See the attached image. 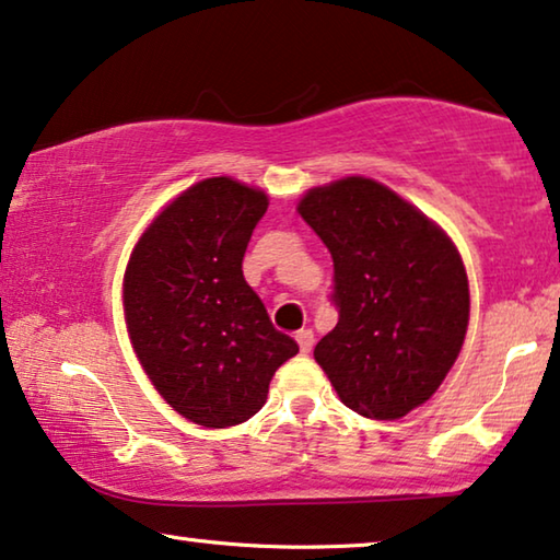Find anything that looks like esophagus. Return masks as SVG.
Returning <instances> with one entry per match:
<instances>
[{"label":"esophagus","mask_w":560,"mask_h":560,"mask_svg":"<svg viewBox=\"0 0 560 560\" xmlns=\"http://www.w3.org/2000/svg\"><path fill=\"white\" fill-rule=\"evenodd\" d=\"M296 341H299V349H302V354H308L314 347V331L312 329L296 331Z\"/></svg>","instance_id":"34e87169"}]
</instances>
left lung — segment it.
<instances>
[{
  "label": "left lung",
  "instance_id": "left-lung-1",
  "mask_svg": "<svg viewBox=\"0 0 560 560\" xmlns=\"http://www.w3.org/2000/svg\"><path fill=\"white\" fill-rule=\"evenodd\" d=\"M296 211L334 258L339 322L314 360L349 410L399 420L435 395L463 349V258L435 221L362 175L306 190Z\"/></svg>",
  "mask_w": 560,
  "mask_h": 560
}]
</instances>
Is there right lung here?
Segmentation results:
<instances>
[{
	"mask_svg": "<svg viewBox=\"0 0 560 560\" xmlns=\"http://www.w3.org/2000/svg\"><path fill=\"white\" fill-rule=\"evenodd\" d=\"M269 208L264 190L206 178L171 200L132 248L125 324L140 364L175 412L231 428L261 410L299 352L244 279V254Z\"/></svg>",
	"mask_w": 560,
	"mask_h": 560,
	"instance_id": "obj_1",
	"label": "right lung"
}]
</instances>
